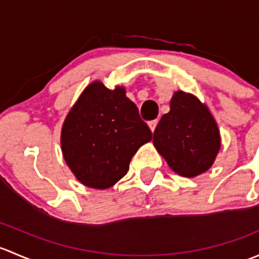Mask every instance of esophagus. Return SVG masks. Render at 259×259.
<instances>
[{
    "label": "esophagus",
    "instance_id": "1",
    "mask_svg": "<svg viewBox=\"0 0 259 259\" xmlns=\"http://www.w3.org/2000/svg\"><path fill=\"white\" fill-rule=\"evenodd\" d=\"M156 124H158V120H153V121H149V127H150L151 132H154L156 127Z\"/></svg>",
    "mask_w": 259,
    "mask_h": 259
}]
</instances>
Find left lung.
Masks as SVG:
<instances>
[{
  "instance_id": "obj_1",
  "label": "left lung",
  "mask_w": 259,
  "mask_h": 259,
  "mask_svg": "<svg viewBox=\"0 0 259 259\" xmlns=\"http://www.w3.org/2000/svg\"><path fill=\"white\" fill-rule=\"evenodd\" d=\"M153 144L171 170L194 178L213 165L221 149V134L207 105L178 90L170 100V111L155 127Z\"/></svg>"
}]
</instances>
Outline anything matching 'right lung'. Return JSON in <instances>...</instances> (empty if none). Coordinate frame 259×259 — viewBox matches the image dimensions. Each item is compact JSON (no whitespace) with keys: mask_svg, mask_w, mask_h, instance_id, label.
<instances>
[{"mask_svg":"<svg viewBox=\"0 0 259 259\" xmlns=\"http://www.w3.org/2000/svg\"><path fill=\"white\" fill-rule=\"evenodd\" d=\"M122 86L114 90L96 80L85 88L65 117L61 150L81 184L108 189L129 170L138 149L151 140L137 105Z\"/></svg>","mask_w":259,"mask_h":259,"instance_id":"obj_1","label":"right lung"}]
</instances>
